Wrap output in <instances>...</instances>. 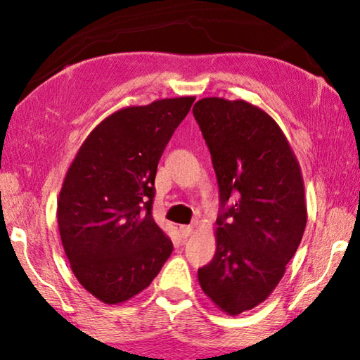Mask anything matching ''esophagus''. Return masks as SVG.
Segmentation results:
<instances>
[{
    "label": "esophagus",
    "mask_w": 360,
    "mask_h": 360,
    "mask_svg": "<svg viewBox=\"0 0 360 360\" xmlns=\"http://www.w3.org/2000/svg\"><path fill=\"white\" fill-rule=\"evenodd\" d=\"M180 236L181 238H188L193 234V226H180Z\"/></svg>",
    "instance_id": "34e87169"
}]
</instances>
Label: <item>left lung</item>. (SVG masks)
I'll return each instance as SVG.
<instances>
[{"mask_svg": "<svg viewBox=\"0 0 360 360\" xmlns=\"http://www.w3.org/2000/svg\"><path fill=\"white\" fill-rule=\"evenodd\" d=\"M217 174V253L198 270L202 291L240 314L283 278L307 226L299 162L272 117L245 101L204 98L193 107Z\"/></svg>", "mask_w": 360, "mask_h": 360, "instance_id": "8db88e82", "label": "left lung"}]
</instances>
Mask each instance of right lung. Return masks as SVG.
Masks as SVG:
<instances>
[{
    "instance_id": "obj_1",
    "label": "right lung",
    "mask_w": 360,
    "mask_h": 360,
    "mask_svg": "<svg viewBox=\"0 0 360 360\" xmlns=\"http://www.w3.org/2000/svg\"><path fill=\"white\" fill-rule=\"evenodd\" d=\"M193 96L126 107L101 122L75 155L58 199L63 248L75 278L104 304L143 291L172 253L155 223L158 162Z\"/></svg>"
}]
</instances>
